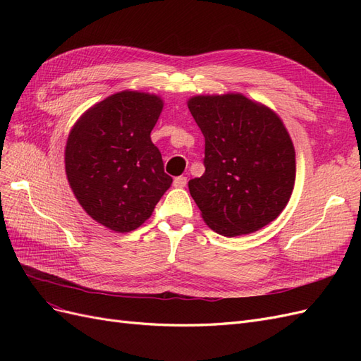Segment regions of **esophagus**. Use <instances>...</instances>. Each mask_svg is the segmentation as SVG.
<instances>
[{
    "instance_id": "34e87169",
    "label": "esophagus",
    "mask_w": 361,
    "mask_h": 361,
    "mask_svg": "<svg viewBox=\"0 0 361 361\" xmlns=\"http://www.w3.org/2000/svg\"><path fill=\"white\" fill-rule=\"evenodd\" d=\"M173 185L176 188H183L185 185H187V178L185 176H179V178H174V180H173Z\"/></svg>"
}]
</instances>
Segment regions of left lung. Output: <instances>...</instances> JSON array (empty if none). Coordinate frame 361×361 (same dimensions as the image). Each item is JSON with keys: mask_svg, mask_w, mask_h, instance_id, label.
Masks as SVG:
<instances>
[{"mask_svg": "<svg viewBox=\"0 0 361 361\" xmlns=\"http://www.w3.org/2000/svg\"><path fill=\"white\" fill-rule=\"evenodd\" d=\"M188 108L204 137V173L188 182L204 223L232 238L274 221L295 183V149L280 117L241 93L194 96Z\"/></svg>", "mask_w": 361, "mask_h": 361, "instance_id": "obj_1", "label": "left lung"}]
</instances>
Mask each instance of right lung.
Listing matches in <instances>:
<instances>
[{"instance_id":"1","label":"right lung","mask_w":361,"mask_h":361,"mask_svg":"<svg viewBox=\"0 0 361 361\" xmlns=\"http://www.w3.org/2000/svg\"><path fill=\"white\" fill-rule=\"evenodd\" d=\"M162 106L157 94L118 92L89 108L68 137L64 166L75 197L114 232L143 224L173 182L150 140Z\"/></svg>"}]
</instances>
